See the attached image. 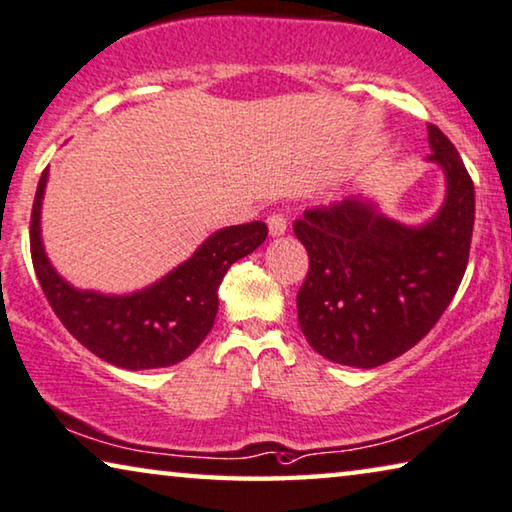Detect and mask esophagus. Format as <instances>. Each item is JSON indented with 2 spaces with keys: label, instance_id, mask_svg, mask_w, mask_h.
Listing matches in <instances>:
<instances>
[{
  "label": "esophagus",
  "instance_id": "1",
  "mask_svg": "<svg viewBox=\"0 0 512 512\" xmlns=\"http://www.w3.org/2000/svg\"><path fill=\"white\" fill-rule=\"evenodd\" d=\"M266 225H269L271 236H282L287 232V218L282 213H273V216L266 218Z\"/></svg>",
  "mask_w": 512,
  "mask_h": 512
}]
</instances>
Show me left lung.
I'll use <instances>...</instances> for the list:
<instances>
[{
  "label": "left lung",
  "instance_id": "obj_1",
  "mask_svg": "<svg viewBox=\"0 0 512 512\" xmlns=\"http://www.w3.org/2000/svg\"><path fill=\"white\" fill-rule=\"evenodd\" d=\"M446 195L432 218L404 225L372 197L310 209L294 234L310 257L296 296L299 324L317 354L352 368H377L425 338L460 287L474 232V181L453 142L427 126Z\"/></svg>",
  "mask_w": 512,
  "mask_h": 512
}]
</instances>
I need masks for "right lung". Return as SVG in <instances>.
<instances>
[{"label": "right lung", "instance_id": "add662e5", "mask_svg": "<svg viewBox=\"0 0 512 512\" xmlns=\"http://www.w3.org/2000/svg\"><path fill=\"white\" fill-rule=\"evenodd\" d=\"M48 170L38 181L32 209V262L43 294L75 340L124 370H154L183 361L200 347L218 312V287L227 269L266 239L262 220L213 232L186 262L131 294L78 289L45 255L41 207Z\"/></svg>", "mask_w": 512, "mask_h": 512}]
</instances>
